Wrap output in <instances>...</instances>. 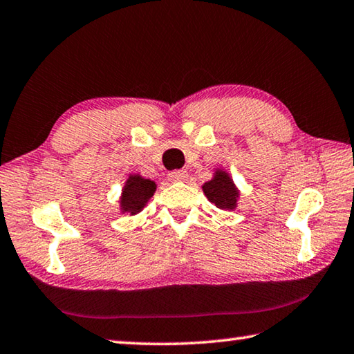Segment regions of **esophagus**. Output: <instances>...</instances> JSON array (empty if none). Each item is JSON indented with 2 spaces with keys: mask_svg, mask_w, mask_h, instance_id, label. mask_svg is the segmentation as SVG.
Instances as JSON below:
<instances>
[{
  "mask_svg": "<svg viewBox=\"0 0 354 354\" xmlns=\"http://www.w3.org/2000/svg\"><path fill=\"white\" fill-rule=\"evenodd\" d=\"M169 179L170 181H175V183H183L187 179V171L185 170H173L169 173Z\"/></svg>",
  "mask_w": 354,
  "mask_h": 354,
  "instance_id": "obj_1",
  "label": "esophagus"
}]
</instances>
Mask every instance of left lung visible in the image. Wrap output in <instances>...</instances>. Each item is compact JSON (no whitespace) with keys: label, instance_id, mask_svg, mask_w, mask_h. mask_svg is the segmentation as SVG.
<instances>
[{"label":"left lung","instance_id":"8db88e82","mask_svg":"<svg viewBox=\"0 0 354 354\" xmlns=\"http://www.w3.org/2000/svg\"><path fill=\"white\" fill-rule=\"evenodd\" d=\"M203 192L221 211H232L237 206L239 190L225 170H215L211 181L203 184Z\"/></svg>","mask_w":354,"mask_h":354}]
</instances>
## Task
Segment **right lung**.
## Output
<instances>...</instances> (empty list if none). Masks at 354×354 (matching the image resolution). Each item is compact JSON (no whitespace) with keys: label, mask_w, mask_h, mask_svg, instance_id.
Instances as JSON below:
<instances>
[{"label":"right lung","mask_w":354,"mask_h":354,"mask_svg":"<svg viewBox=\"0 0 354 354\" xmlns=\"http://www.w3.org/2000/svg\"><path fill=\"white\" fill-rule=\"evenodd\" d=\"M156 192V183L140 175H129L120 196V211L131 215L139 214Z\"/></svg>","instance_id":"add662e5"}]
</instances>
